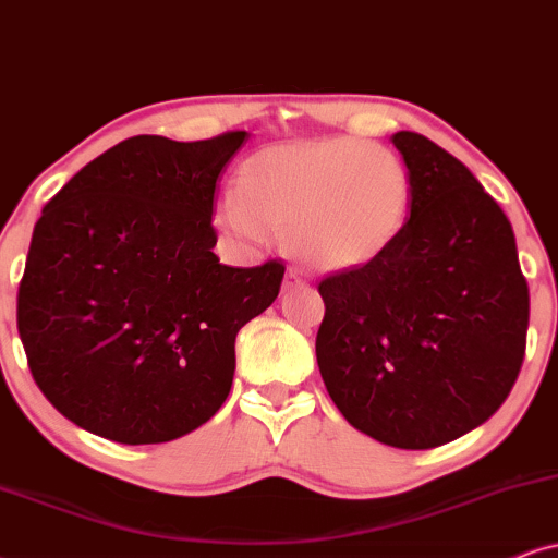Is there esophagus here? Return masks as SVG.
<instances>
[{
  "label": "esophagus",
  "mask_w": 558,
  "mask_h": 558,
  "mask_svg": "<svg viewBox=\"0 0 558 558\" xmlns=\"http://www.w3.org/2000/svg\"><path fill=\"white\" fill-rule=\"evenodd\" d=\"M303 286H306V275H303L301 270H295V267H288L286 280H283L286 291H291V288H303Z\"/></svg>",
  "instance_id": "1"
}]
</instances>
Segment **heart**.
I'll list each match as a JSON object with an SVG mask.
<instances>
[{
	"instance_id": "1",
	"label": "heart",
	"mask_w": 558,
	"mask_h": 558,
	"mask_svg": "<svg viewBox=\"0 0 558 558\" xmlns=\"http://www.w3.org/2000/svg\"><path fill=\"white\" fill-rule=\"evenodd\" d=\"M412 197V174L397 151L335 136L244 159L236 195L218 203L216 221L239 244H257L270 229L314 270H355L404 234Z\"/></svg>"
}]
</instances>
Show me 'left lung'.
I'll return each instance as SVG.
<instances>
[{"label": "left lung", "instance_id": "8db88e82", "mask_svg": "<svg viewBox=\"0 0 558 558\" xmlns=\"http://www.w3.org/2000/svg\"><path fill=\"white\" fill-rule=\"evenodd\" d=\"M391 141L412 174V214L386 255L319 283L316 363L352 427L427 450L502 407L531 295L510 221L469 167L420 133Z\"/></svg>", "mask_w": 558, "mask_h": 558}]
</instances>
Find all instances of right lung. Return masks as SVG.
I'll use <instances>...</instances> for the list:
<instances>
[{
  "instance_id": "1",
  "label": "right lung",
  "mask_w": 558,
  "mask_h": 558,
  "mask_svg": "<svg viewBox=\"0 0 558 558\" xmlns=\"http://www.w3.org/2000/svg\"><path fill=\"white\" fill-rule=\"evenodd\" d=\"M250 133L133 136L46 203L17 291V329L46 399L125 446L182 437L221 409L234 342L278 299L286 265L214 255L216 180Z\"/></svg>"
}]
</instances>
